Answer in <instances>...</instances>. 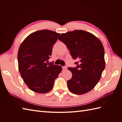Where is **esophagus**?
Listing matches in <instances>:
<instances>
[{"instance_id": "1", "label": "esophagus", "mask_w": 122, "mask_h": 122, "mask_svg": "<svg viewBox=\"0 0 122 122\" xmlns=\"http://www.w3.org/2000/svg\"><path fill=\"white\" fill-rule=\"evenodd\" d=\"M62 69H63V70H66L67 69V66H64V67H62Z\"/></svg>"}]
</instances>
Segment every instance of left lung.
<instances>
[{
	"label": "left lung",
	"mask_w": 122,
	"mask_h": 122,
	"mask_svg": "<svg viewBox=\"0 0 122 122\" xmlns=\"http://www.w3.org/2000/svg\"><path fill=\"white\" fill-rule=\"evenodd\" d=\"M58 40L67 46L72 58L78 61L75 63L76 67L68 68L72 73L67 81L69 91L76 95L87 93L96 86L105 67L102 42L93 34L82 30L64 33Z\"/></svg>",
	"instance_id": "1"
}]
</instances>
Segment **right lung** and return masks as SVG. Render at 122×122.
<instances>
[{
	"instance_id": "1",
	"label": "right lung",
	"mask_w": 122,
	"mask_h": 122,
	"mask_svg": "<svg viewBox=\"0 0 122 122\" xmlns=\"http://www.w3.org/2000/svg\"><path fill=\"white\" fill-rule=\"evenodd\" d=\"M60 34L44 29L32 32L22 42L18 52V68L24 82L30 90L39 94L52 89L61 66L47 63Z\"/></svg>"
}]
</instances>
